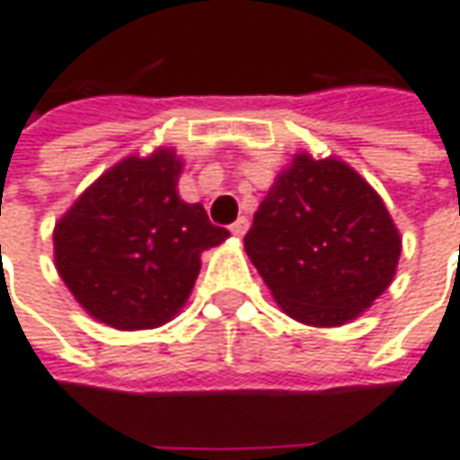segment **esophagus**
<instances>
[{"label":"esophagus","mask_w":460,"mask_h":460,"mask_svg":"<svg viewBox=\"0 0 460 460\" xmlns=\"http://www.w3.org/2000/svg\"><path fill=\"white\" fill-rule=\"evenodd\" d=\"M247 229H250V221H247L244 216H242L239 221H234V224H231V234H234L236 239H242V236L247 234Z\"/></svg>","instance_id":"1"}]
</instances>
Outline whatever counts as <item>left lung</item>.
Listing matches in <instances>:
<instances>
[{
	"mask_svg": "<svg viewBox=\"0 0 460 460\" xmlns=\"http://www.w3.org/2000/svg\"><path fill=\"white\" fill-rule=\"evenodd\" d=\"M244 250L288 316L340 327L389 288L402 236L352 167L296 154L254 213Z\"/></svg>",
	"mask_w": 460,
	"mask_h": 460,
	"instance_id": "left-lung-1",
	"label": "left lung"
}]
</instances>
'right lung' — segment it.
Returning <instances> with one entry per match:
<instances>
[{
    "mask_svg": "<svg viewBox=\"0 0 460 460\" xmlns=\"http://www.w3.org/2000/svg\"><path fill=\"white\" fill-rule=\"evenodd\" d=\"M180 172L174 149L126 156L58 218L56 270L92 319L126 332L167 324L190 296L200 254L229 236L177 195Z\"/></svg>",
    "mask_w": 460,
    "mask_h": 460,
    "instance_id": "1",
    "label": "right lung"
}]
</instances>
